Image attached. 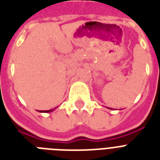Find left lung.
Masks as SVG:
<instances>
[{
  "label": "left lung",
  "instance_id": "8db88e82",
  "mask_svg": "<svg viewBox=\"0 0 160 160\" xmlns=\"http://www.w3.org/2000/svg\"><path fill=\"white\" fill-rule=\"evenodd\" d=\"M109 109H110V108H109Z\"/></svg>",
  "mask_w": 160,
  "mask_h": 160
}]
</instances>
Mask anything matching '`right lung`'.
<instances>
[{
    "label": "right lung",
    "instance_id": "add662e5",
    "mask_svg": "<svg viewBox=\"0 0 160 160\" xmlns=\"http://www.w3.org/2000/svg\"><path fill=\"white\" fill-rule=\"evenodd\" d=\"M54 109H50V110H46V111H41V112H44V113H48V112H51V111H53Z\"/></svg>",
    "mask_w": 160,
    "mask_h": 160
}]
</instances>
